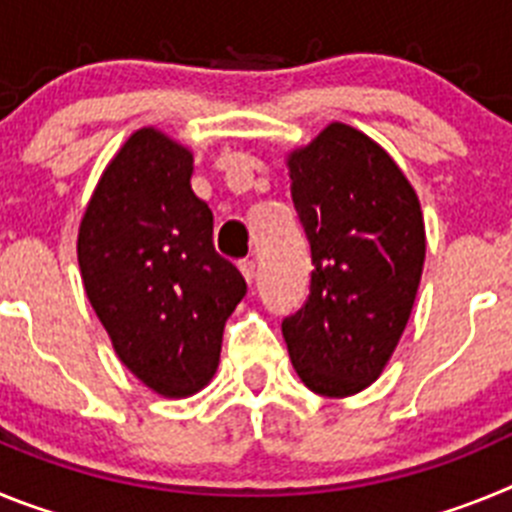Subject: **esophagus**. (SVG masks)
Listing matches in <instances>:
<instances>
[{"label":"esophagus","mask_w":512,"mask_h":512,"mask_svg":"<svg viewBox=\"0 0 512 512\" xmlns=\"http://www.w3.org/2000/svg\"><path fill=\"white\" fill-rule=\"evenodd\" d=\"M238 269H241L243 279H246L248 284H253V279H256V264H253V261H241Z\"/></svg>","instance_id":"1"}]
</instances>
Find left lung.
<instances>
[{"mask_svg":"<svg viewBox=\"0 0 512 512\" xmlns=\"http://www.w3.org/2000/svg\"><path fill=\"white\" fill-rule=\"evenodd\" d=\"M292 202L312 253L310 295L284 318L307 390L348 397L395 354L425 261L420 200L395 158L346 122L287 156Z\"/></svg>","mask_w":512,"mask_h":512,"instance_id":"left-lung-1","label":"left lung"}]
</instances>
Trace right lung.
<instances>
[{"label": "right lung", "mask_w": 512, "mask_h": 512, "mask_svg": "<svg viewBox=\"0 0 512 512\" xmlns=\"http://www.w3.org/2000/svg\"><path fill=\"white\" fill-rule=\"evenodd\" d=\"M194 156L156 128L122 143L76 238L84 292L130 372L161 397L215 377L223 328L246 295L212 246V212L192 192Z\"/></svg>", "instance_id": "right-lung-1"}]
</instances>
